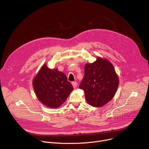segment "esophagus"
Here are the masks:
<instances>
[{"label":"esophagus","instance_id":"obj_1","mask_svg":"<svg viewBox=\"0 0 149 149\" xmlns=\"http://www.w3.org/2000/svg\"><path fill=\"white\" fill-rule=\"evenodd\" d=\"M77 82H76V81H74V82H72V86H73V87L75 88H76L77 87Z\"/></svg>","mask_w":149,"mask_h":149}]
</instances>
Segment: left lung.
<instances>
[{"instance_id":"1","label":"left lung","mask_w":149,"mask_h":149,"mask_svg":"<svg viewBox=\"0 0 149 149\" xmlns=\"http://www.w3.org/2000/svg\"><path fill=\"white\" fill-rule=\"evenodd\" d=\"M118 84V77L112 63L97 57L93 63L85 65L84 77L79 88L84 91L90 105L100 107L113 98Z\"/></svg>"}]
</instances>
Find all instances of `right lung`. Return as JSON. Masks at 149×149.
<instances>
[{"label": "right lung", "mask_w": 149, "mask_h": 149, "mask_svg": "<svg viewBox=\"0 0 149 149\" xmlns=\"http://www.w3.org/2000/svg\"><path fill=\"white\" fill-rule=\"evenodd\" d=\"M33 87L38 100L52 109L64 102L74 89L64 73L58 69H50L46 64L33 78Z\"/></svg>", "instance_id": "1"}]
</instances>
